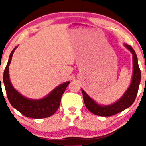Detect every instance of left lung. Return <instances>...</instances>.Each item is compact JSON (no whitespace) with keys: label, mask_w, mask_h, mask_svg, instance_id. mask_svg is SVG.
<instances>
[{"label":"left lung","mask_w":146,"mask_h":146,"mask_svg":"<svg viewBox=\"0 0 146 146\" xmlns=\"http://www.w3.org/2000/svg\"><path fill=\"white\" fill-rule=\"evenodd\" d=\"M123 45L132 54V75L130 86L121 98L110 104H100L90 98L82 88L85 106L87 109L94 115L102 117L112 116L127 109L135 102L141 81V71L135 51L130 45L125 43Z\"/></svg>","instance_id":"obj_1"}]
</instances>
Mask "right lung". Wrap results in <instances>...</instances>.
<instances>
[{"mask_svg":"<svg viewBox=\"0 0 146 146\" xmlns=\"http://www.w3.org/2000/svg\"><path fill=\"white\" fill-rule=\"evenodd\" d=\"M17 47L16 46L10 53L3 74V82L8 100L15 109L25 117L33 119H42L51 116L59 108L62 95L64 93L70 82H66L58 85L43 98L31 99L25 97L13 86L9 79V66L13 54Z\"/></svg>","mask_w":146,"mask_h":146,"instance_id":"right-lung-1","label":"right lung"}]
</instances>
